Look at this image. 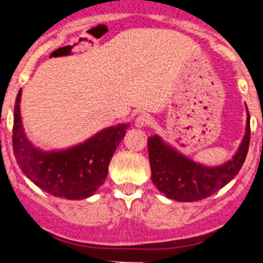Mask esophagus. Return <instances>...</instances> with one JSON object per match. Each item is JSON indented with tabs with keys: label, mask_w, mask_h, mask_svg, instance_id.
Instances as JSON below:
<instances>
[{
	"label": "esophagus",
	"mask_w": 263,
	"mask_h": 263,
	"mask_svg": "<svg viewBox=\"0 0 263 263\" xmlns=\"http://www.w3.org/2000/svg\"><path fill=\"white\" fill-rule=\"evenodd\" d=\"M150 124H152V117H150L147 113H141V115L137 116V118H136V126L137 127L148 126Z\"/></svg>",
	"instance_id": "1"
}]
</instances>
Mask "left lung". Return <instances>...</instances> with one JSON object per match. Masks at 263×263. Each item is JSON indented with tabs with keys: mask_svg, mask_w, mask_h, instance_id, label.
Segmentation results:
<instances>
[{
	"mask_svg": "<svg viewBox=\"0 0 263 263\" xmlns=\"http://www.w3.org/2000/svg\"><path fill=\"white\" fill-rule=\"evenodd\" d=\"M250 142V116L246 134L238 152L218 167H204L164 145L158 136L147 139L152 180L160 192L178 201H197L211 196L238 174L248 155Z\"/></svg>",
	"mask_w": 263,
	"mask_h": 263,
	"instance_id": "obj_1",
	"label": "left lung"
}]
</instances>
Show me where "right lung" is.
<instances>
[{
    "label": "right lung",
    "mask_w": 263,
    "mask_h": 263,
    "mask_svg": "<svg viewBox=\"0 0 263 263\" xmlns=\"http://www.w3.org/2000/svg\"><path fill=\"white\" fill-rule=\"evenodd\" d=\"M20 101L21 90L14 105L13 152L22 173L53 196L80 200L93 195L105 180L111 157L129 125L109 127L64 152L46 153L34 147L25 136Z\"/></svg>",
    "instance_id": "obj_1"
}]
</instances>
